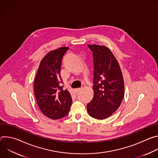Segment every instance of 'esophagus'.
<instances>
[{"label": "esophagus", "instance_id": "esophagus-1", "mask_svg": "<svg viewBox=\"0 0 158 158\" xmlns=\"http://www.w3.org/2000/svg\"><path fill=\"white\" fill-rule=\"evenodd\" d=\"M81 90V88H77V89H74V93H79L80 91Z\"/></svg>", "mask_w": 158, "mask_h": 158}]
</instances>
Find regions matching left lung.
Returning <instances> with one entry per match:
<instances>
[{"mask_svg":"<svg viewBox=\"0 0 158 158\" xmlns=\"http://www.w3.org/2000/svg\"><path fill=\"white\" fill-rule=\"evenodd\" d=\"M93 54L94 96L87 104L90 116L104 119L120 106L124 95V84L119 64L105 46L89 44Z\"/></svg>","mask_w":158,"mask_h":158,"instance_id":"1","label":"left lung"}]
</instances>
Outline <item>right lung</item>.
<instances>
[{"instance_id":"obj_1","label":"right lung","mask_w":158,"mask_h":158,"mask_svg":"<svg viewBox=\"0 0 158 158\" xmlns=\"http://www.w3.org/2000/svg\"><path fill=\"white\" fill-rule=\"evenodd\" d=\"M67 47L51 51L41 60L35 75L34 89L42 113L52 119H59L69 113L72 98L60 85V72L62 57Z\"/></svg>"}]
</instances>
